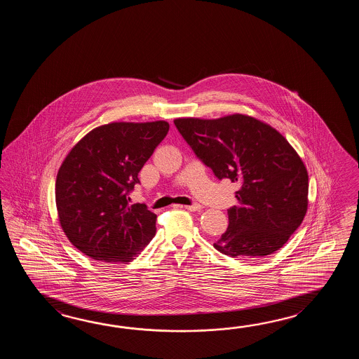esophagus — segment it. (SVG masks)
Wrapping results in <instances>:
<instances>
[{"label":"esophagus","mask_w":359,"mask_h":359,"mask_svg":"<svg viewBox=\"0 0 359 359\" xmlns=\"http://www.w3.org/2000/svg\"><path fill=\"white\" fill-rule=\"evenodd\" d=\"M181 208H184V209H187V210H190V212H198V210L201 209V205L192 204V205L181 206Z\"/></svg>","instance_id":"34e87169"}]
</instances>
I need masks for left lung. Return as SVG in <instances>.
<instances>
[{
	"label": "left lung",
	"mask_w": 359,
	"mask_h": 359,
	"mask_svg": "<svg viewBox=\"0 0 359 359\" xmlns=\"http://www.w3.org/2000/svg\"><path fill=\"white\" fill-rule=\"evenodd\" d=\"M175 126L218 180L237 182V205L214 248L232 258L266 257L286 244L304 219L308 173L280 132L249 115L178 118Z\"/></svg>",
	"instance_id": "left-lung-1"
}]
</instances>
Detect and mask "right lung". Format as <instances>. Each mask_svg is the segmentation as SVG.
<instances>
[{"mask_svg": "<svg viewBox=\"0 0 359 359\" xmlns=\"http://www.w3.org/2000/svg\"><path fill=\"white\" fill-rule=\"evenodd\" d=\"M164 121L110 123L87 133L62 161L55 198L61 229L93 259L126 263L151 241L156 215L128 203L138 172L167 136Z\"/></svg>", "mask_w": 359, "mask_h": 359, "instance_id": "right-lung-1", "label": "right lung"}]
</instances>
